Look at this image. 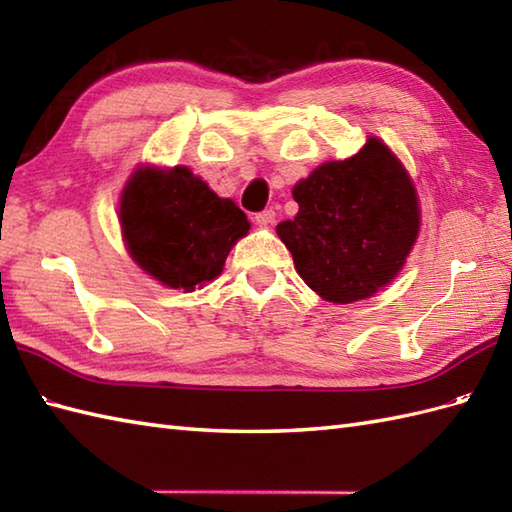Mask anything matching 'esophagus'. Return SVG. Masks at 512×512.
<instances>
[{
    "label": "esophagus",
    "mask_w": 512,
    "mask_h": 512,
    "mask_svg": "<svg viewBox=\"0 0 512 512\" xmlns=\"http://www.w3.org/2000/svg\"><path fill=\"white\" fill-rule=\"evenodd\" d=\"M275 217H277V213L273 209H266V211L255 215V224L257 226H270V224H275Z\"/></svg>",
    "instance_id": "obj_1"
}]
</instances>
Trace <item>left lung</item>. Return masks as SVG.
<instances>
[{
  "instance_id": "8db88e82",
  "label": "left lung",
  "mask_w": 512,
  "mask_h": 512,
  "mask_svg": "<svg viewBox=\"0 0 512 512\" xmlns=\"http://www.w3.org/2000/svg\"><path fill=\"white\" fill-rule=\"evenodd\" d=\"M292 198L299 213L277 224V235L301 279L325 301L372 297L394 281L416 244V187L378 138L352 158L323 162L295 184Z\"/></svg>"
}]
</instances>
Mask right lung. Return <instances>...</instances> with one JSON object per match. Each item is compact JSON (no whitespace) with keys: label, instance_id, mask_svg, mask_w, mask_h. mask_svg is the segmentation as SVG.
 <instances>
[{"label":"right lung","instance_id":"right-lung-1","mask_svg":"<svg viewBox=\"0 0 512 512\" xmlns=\"http://www.w3.org/2000/svg\"><path fill=\"white\" fill-rule=\"evenodd\" d=\"M121 231L134 262L173 290L213 281L239 237L246 213L213 193L187 167H140L121 195Z\"/></svg>","mask_w":512,"mask_h":512}]
</instances>
